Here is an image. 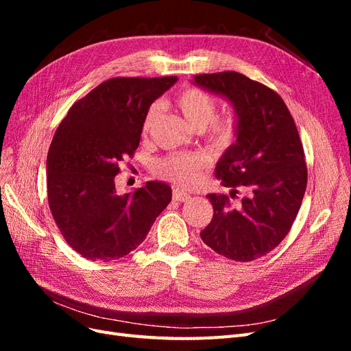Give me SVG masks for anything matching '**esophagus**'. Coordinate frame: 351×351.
Listing matches in <instances>:
<instances>
[{
  "label": "esophagus",
  "mask_w": 351,
  "mask_h": 351,
  "mask_svg": "<svg viewBox=\"0 0 351 351\" xmlns=\"http://www.w3.org/2000/svg\"><path fill=\"white\" fill-rule=\"evenodd\" d=\"M190 197L192 196L183 192V190H180V189L173 190V200H176V202H187Z\"/></svg>",
  "instance_id": "obj_1"
}]
</instances>
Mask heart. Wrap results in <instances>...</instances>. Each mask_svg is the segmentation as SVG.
<instances>
[{"label": "heart", "mask_w": 351, "mask_h": 351, "mask_svg": "<svg viewBox=\"0 0 351 351\" xmlns=\"http://www.w3.org/2000/svg\"><path fill=\"white\" fill-rule=\"evenodd\" d=\"M177 107L182 111L186 121L196 130H208V139L212 145L226 149L237 136V123L232 117H215L217 101L205 90L196 88L186 89L178 95ZM161 107L154 104L147 111L143 121V133L151 130L156 121ZM208 167V158L202 154H174L161 159L155 167L158 176L182 187H195L200 183L202 173Z\"/></svg>", "instance_id": "1"}]
</instances>
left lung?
Masks as SVG:
<instances>
[{"label": "left lung", "mask_w": 351, "mask_h": 351, "mask_svg": "<svg viewBox=\"0 0 351 351\" xmlns=\"http://www.w3.org/2000/svg\"><path fill=\"white\" fill-rule=\"evenodd\" d=\"M193 84L234 108L236 142L218 159L215 174L231 187V197L239 186L247 190L236 206L224 195L206 196L214 217L200 239L222 256L250 262L278 246L300 209L307 184L300 136L280 95L241 73L199 74Z\"/></svg>", "instance_id": "left-lung-1"}]
</instances>
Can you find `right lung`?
I'll list each match as a JSON object with an SVG mask.
<instances>
[{"label": "right lung", "mask_w": 351, "mask_h": 351, "mask_svg": "<svg viewBox=\"0 0 351 351\" xmlns=\"http://www.w3.org/2000/svg\"><path fill=\"white\" fill-rule=\"evenodd\" d=\"M177 77H115L77 101L47 158L48 202L62 237L89 261L120 259L146 239L171 202V187L147 182L119 195V162L141 142L145 117Z\"/></svg>", "instance_id": "add662e5"}]
</instances>
